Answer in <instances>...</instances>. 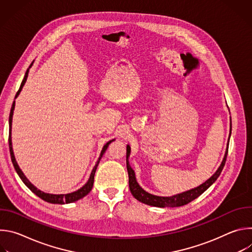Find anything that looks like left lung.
<instances>
[{"label":"left lung","instance_id":"1","mask_svg":"<svg viewBox=\"0 0 252 252\" xmlns=\"http://www.w3.org/2000/svg\"><path fill=\"white\" fill-rule=\"evenodd\" d=\"M230 134H231V124H230ZM230 134H229V136H230ZM227 153H228V148L225 152L224 158H223L220 166L217 170V172H215L209 179H207V181L204 184L197 187L196 189H190V190L183 192L181 194H176V195H173V196H170V197H162V196L153 195V194L143 190L138 186V184L136 183L135 176H134V171L128 163V157H129V154H130V148H129V146H127L126 147V168H127V173H128L129 190H130L131 194L134 196L135 199H137L138 201H140L142 203L149 204V205L158 206V207H177V206L186 205V204L189 203L190 201L194 200L195 198H197L199 195H201L219 178V176L220 175V172L222 171L223 166L225 164L226 158H227Z\"/></svg>","mask_w":252,"mask_h":252}]
</instances>
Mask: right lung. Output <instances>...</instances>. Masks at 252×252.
<instances>
[{"mask_svg": "<svg viewBox=\"0 0 252 252\" xmlns=\"http://www.w3.org/2000/svg\"><path fill=\"white\" fill-rule=\"evenodd\" d=\"M32 63H31V65H32ZM31 65H30V66H31ZM28 74H29V68H28L27 71H26L24 80H23V82H22V84H21V87H20L19 91L17 92L16 97L18 96V94H20V92H21L23 86L25 85V83H26V81H27V78H28ZM14 109H15V100H14V102H13L12 109H11V113H10V117H9V126H10V130H9V148H10V154H11L12 162H13V164H14V167H15L17 173L19 174L20 178L23 181V183H24L35 195H38L40 198H42L43 200H45V201H47V202H50V203H59V204L70 203V202L77 201V200L83 198L84 196H86V195L92 190V189H93L94 173H95L96 167H97V165H98V162H99V160H100L102 155H103L104 152L106 151V149L109 148L110 143H111L114 139H113V140H110L109 142H106V145H104V147H103V149H102V151H101V153H100V156H99V158H98V159H97V161H96L93 170H92V173H91V176H90V178H89L88 183H87L82 189H80L79 190H77V191H75V192L67 193V194H50V193H45V192L39 190L37 188H34V187L28 181V178L24 175V173H23L22 170L20 169V167H19V165H18V163H17V161H16V159H15L14 153H13V149H12V138H11V129H12V120H13Z\"/></svg>", "mask_w": 252, "mask_h": 252, "instance_id": "obj_1", "label": "right lung"}]
</instances>
